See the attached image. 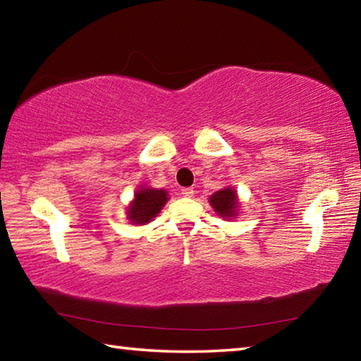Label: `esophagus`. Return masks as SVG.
Returning a JSON list of instances; mask_svg holds the SVG:
<instances>
[{
  "instance_id": "obj_1",
  "label": "esophagus",
  "mask_w": 361,
  "mask_h": 361,
  "mask_svg": "<svg viewBox=\"0 0 361 361\" xmlns=\"http://www.w3.org/2000/svg\"><path fill=\"white\" fill-rule=\"evenodd\" d=\"M181 194L185 195V197H192V195L195 194V191H194L192 188H183L181 189Z\"/></svg>"
}]
</instances>
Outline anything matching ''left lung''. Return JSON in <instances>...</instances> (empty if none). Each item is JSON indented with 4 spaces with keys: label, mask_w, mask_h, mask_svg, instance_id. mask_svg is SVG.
<instances>
[{
    "label": "left lung",
    "mask_w": 361,
    "mask_h": 361,
    "mask_svg": "<svg viewBox=\"0 0 361 361\" xmlns=\"http://www.w3.org/2000/svg\"><path fill=\"white\" fill-rule=\"evenodd\" d=\"M210 204L218 215L226 216V218H232L237 215L235 213L237 197H235L234 189L226 188V189H221V191H216L210 197Z\"/></svg>",
    "instance_id": "8db88e82"
}]
</instances>
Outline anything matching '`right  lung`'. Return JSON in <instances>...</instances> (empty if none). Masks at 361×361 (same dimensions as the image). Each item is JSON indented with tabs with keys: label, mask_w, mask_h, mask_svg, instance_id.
I'll return each mask as SVG.
<instances>
[{
	"label": "right lung",
	"mask_w": 361,
	"mask_h": 361,
	"mask_svg": "<svg viewBox=\"0 0 361 361\" xmlns=\"http://www.w3.org/2000/svg\"><path fill=\"white\" fill-rule=\"evenodd\" d=\"M167 202V192L164 189H140L135 194V200L129 209L130 221L145 224L154 218L164 204Z\"/></svg>",
	"instance_id": "obj_1"
}]
</instances>
